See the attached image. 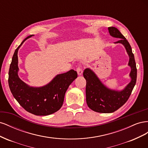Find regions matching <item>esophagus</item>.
<instances>
[{
	"instance_id": "obj_1",
	"label": "esophagus",
	"mask_w": 148,
	"mask_h": 148,
	"mask_svg": "<svg viewBox=\"0 0 148 148\" xmlns=\"http://www.w3.org/2000/svg\"><path fill=\"white\" fill-rule=\"evenodd\" d=\"M77 71L78 75H82V73H83V70H82V67L80 66H78L77 69Z\"/></svg>"
}]
</instances>
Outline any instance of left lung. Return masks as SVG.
Segmentation results:
<instances>
[{
    "mask_svg": "<svg viewBox=\"0 0 148 148\" xmlns=\"http://www.w3.org/2000/svg\"><path fill=\"white\" fill-rule=\"evenodd\" d=\"M111 36L119 38L115 44H122L124 46L129 56L128 65L131 71V81L121 91L111 89L106 86L96 73L90 69L84 70L83 77L86 79V99L88 106L91 110L99 113H112L119 109L127 101L136 82L137 69L132 47L124 36L115 27H109Z\"/></svg>",
    "mask_w": 148,
    "mask_h": 148,
    "instance_id": "left-lung-1",
    "label": "left lung"
}]
</instances>
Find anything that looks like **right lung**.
<instances>
[{
    "label": "right lung",
    "mask_w": 148,
    "mask_h": 148,
    "mask_svg": "<svg viewBox=\"0 0 148 148\" xmlns=\"http://www.w3.org/2000/svg\"><path fill=\"white\" fill-rule=\"evenodd\" d=\"M32 36L26 38L14 52L8 71V85L13 97L26 111L36 115H48L61 108L67 89L78 75L74 70H70L57 75L51 82L41 87L30 86L22 81L18 75V51Z\"/></svg>",
    "instance_id": "1"
}]
</instances>
